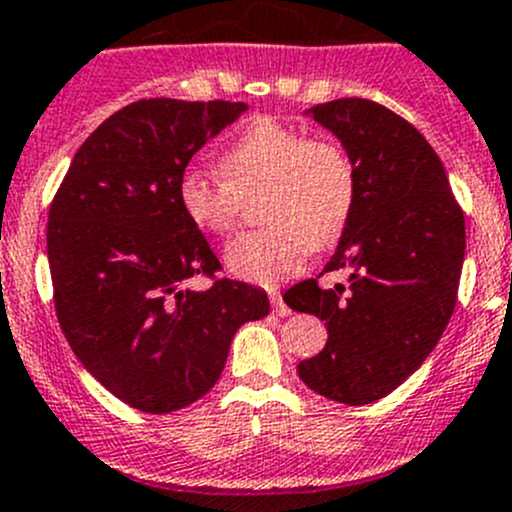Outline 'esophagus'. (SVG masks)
<instances>
[{
  "mask_svg": "<svg viewBox=\"0 0 512 512\" xmlns=\"http://www.w3.org/2000/svg\"><path fill=\"white\" fill-rule=\"evenodd\" d=\"M271 306H274V311L279 316H289L291 314V309L289 306H286V301H284V296L279 294V291H271Z\"/></svg>",
  "mask_w": 512,
  "mask_h": 512,
  "instance_id": "34e87169",
  "label": "esophagus"
}]
</instances>
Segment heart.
<instances>
[{"instance_id":"1","label":"heart","mask_w":512,"mask_h":512,"mask_svg":"<svg viewBox=\"0 0 512 512\" xmlns=\"http://www.w3.org/2000/svg\"><path fill=\"white\" fill-rule=\"evenodd\" d=\"M221 168L226 178L188 168L178 180V203L193 226L223 236L236 228L243 198L266 191L261 218L269 226L226 248L228 271L251 284H276L301 269L309 248L334 246L357 203V170L342 145L311 140L271 118L248 123Z\"/></svg>"}]
</instances>
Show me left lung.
Listing matches in <instances>:
<instances>
[{
    "instance_id": "1",
    "label": "left lung",
    "mask_w": 512,
    "mask_h": 512,
    "mask_svg": "<svg viewBox=\"0 0 512 512\" xmlns=\"http://www.w3.org/2000/svg\"><path fill=\"white\" fill-rule=\"evenodd\" d=\"M337 135L357 170V203L324 271L291 286L294 311L326 321V347L299 362L301 382L342 405L387 397L422 367L455 311L465 259V216L445 165L420 130L362 97L306 110Z\"/></svg>"
}]
</instances>
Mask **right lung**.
<instances>
[{
    "label": "right lung",
    "mask_w": 512,
    "mask_h": 512,
    "mask_svg": "<svg viewBox=\"0 0 512 512\" xmlns=\"http://www.w3.org/2000/svg\"><path fill=\"white\" fill-rule=\"evenodd\" d=\"M246 102L138 100L72 158L50 208L47 259L62 332L82 367L125 405L165 415L218 382L233 334L269 314V296L221 279V264L178 203L193 155Z\"/></svg>",
    "instance_id": "1"
}]
</instances>
